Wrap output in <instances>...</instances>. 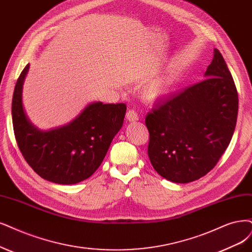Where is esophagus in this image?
<instances>
[{"instance_id":"34e87169","label":"esophagus","mask_w":252,"mask_h":252,"mask_svg":"<svg viewBox=\"0 0 252 252\" xmlns=\"http://www.w3.org/2000/svg\"><path fill=\"white\" fill-rule=\"evenodd\" d=\"M126 119L128 121H131V123H135V121H137L139 119V117L134 110H128L126 112Z\"/></svg>"}]
</instances>
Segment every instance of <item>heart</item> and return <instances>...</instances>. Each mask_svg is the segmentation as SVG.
<instances>
[{
	"mask_svg": "<svg viewBox=\"0 0 252 252\" xmlns=\"http://www.w3.org/2000/svg\"><path fill=\"white\" fill-rule=\"evenodd\" d=\"M174 76H167L157 80L148 85L144 90V98L148 102H156L170 95L174 90Z\"/></svg>",
	"mask_w": 252,
	"mask_h": 252,
	"instance_id": "obj_1",
	"label": "heart"
}]
</instances>
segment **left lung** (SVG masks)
Listing matches in <instances>:
<instances>
[{
  "label": "left lung",
  "instance_id": "obj_1",
  "mask_svg": "<svg viewBox=\"0 0 252 252\" xmlns=\"http://www.w3.org/2000/svg\"><path fill=\"white\" fill-rule=\"evenodd\" d=\"M204 79L169 96L145 118L151 163L158 173L173 183H190L206 175L234 135L238 93L217 49Z\"/></svg>",
  "mask_w": 252,
  "mask_h": 252
}]
</instances>
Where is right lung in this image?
Masks as SVG:
<instances>
[{"instance_id": "1", "label": "right lung", "mask_w": 252, "mask_h": 252, "mask_svg": "<svg viewBox=\"0 0 252 252\" xmlns=\"http://www.w3.org/2000/svg\"><path fill=\"white\" fill-rule=\"evenodd\" d=\"M27 64L12 98V124L25 160L42 179L60 185L78 184L96 171L124 125L125 104H88L70 123L43 131L28 118L23 106Z\"/></svg>"}]
</instances>
